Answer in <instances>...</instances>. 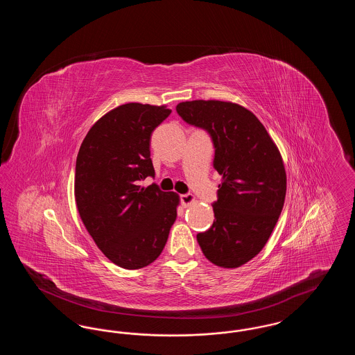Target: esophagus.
<instances>
[{
	"label": "esophagus",
	"instance_id": "obj_1",
	"mask_svg": "<svg viewBox=\"0 0 355 355\" xmlns=\"http://www.w3.org/2000/svg\"><path fill=\"white\" fill-rule=\"evenodd\" d=\"M180 200H181V205L184 207H189L191 203L196 202V197L193 194H182L180 197Z\"/></svg>",
	"mask_w": 355,
	"mask_h": 355
}]
</instances>
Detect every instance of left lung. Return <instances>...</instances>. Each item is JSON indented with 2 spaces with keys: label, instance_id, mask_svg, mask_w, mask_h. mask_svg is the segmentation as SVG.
I'll return each instance as SVG.
<instances>
[{
  "label": "left lung",
  "instance_id": "left-lung-1",
  "mask_svg": "<svg viewBox=\"0 0 355 355\" xmlns=\"http://www.w3.org/2000/svg\"><path fill=\"white\" fill-rule=\"evenodd\" d=\"M177 113L210 135L222 175L216 220L197 241L211 263L236 269L263 249L279 218L286 197L282 155L261 121L238 103L180 102Z\"/></svg>",
  "mask_w": 355,
  "mask_h": 355
}]
</instances>
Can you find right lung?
I'll list each match as a JSON object with an SVG mask.
<instances>
[{"instance_id": "add662e5", "label": "right lung", "mask_w": 355, "mask_h": 355, "mask_svg": "<svg viewBox=\"0 0 355 355\" xmlns=\"http://www.w3.org/2000/svg\"><path fill=\"white\" fill-rule=\"evenodd\" d=\"M170 113L165 105H121L90 128L77 155L80 217L105 257L128 270L159 257L177 218V193L138 185L154 177L150 138Z\"/></svg>"}]
</instances>
